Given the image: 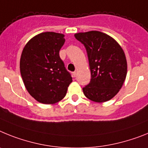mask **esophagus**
Instances as JSON below:
<instances>
[{
	"label": "esophagus",
	"instance_id": "34e87169",
	"mask_svg": "<svg viewBox=\"0 0 148 148\" xmlns=\"http://www.w3.org/2000/svg\"><path fill=\"white\" fill-rule=\"evenodd\" d=\"M77 71H74V72H73V76H74V77H77Z\"/></svg>",
	"mask_w": 148,
	"mask_h": 148
}]
</instances>
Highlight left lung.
I'll list each match as a JSON object with an SVG mask.
<instances>
[{"instance_id": "1", "label": "left lung", "mask_w": 148, "mask_h": 148, "mask_svg": "<svg viewBox=\"0 0 148 148\" xmlns=\"http://www.w3.org/2000/svg\"><path fill=\"white\" fill-rule=\"evenodd\" d=\"M75 38L86 47L91 80L83 88L85 96L97 103L112 98L123 86L127 72L124 52L119 44L99 31L78 33Z\"/></svg>"}]
</instances>
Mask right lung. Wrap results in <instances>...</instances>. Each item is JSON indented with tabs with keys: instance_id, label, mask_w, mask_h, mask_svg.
I'll list each match as a JSON object with an SVG mask.
<instances>
[{
	"instance_id": "right-lung-1",
	"label": "right lung",
	"mask_w": 148,
	"mask_h": 148,
	"mask_svg": "<svg viewBox=\"0 0 148 148\" xmlns=\"http://www.w3.org/2000/svg\"><path fill=\"white\" fill-rule=\"evenodd\" d=\"M62 33L45 32L32 38L24 46L20 71L29 95L45 104L63 99L72 82L70 73L60 57L65 39Z\"/></svg>"
}]
</instances>
